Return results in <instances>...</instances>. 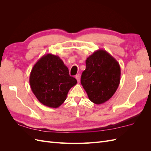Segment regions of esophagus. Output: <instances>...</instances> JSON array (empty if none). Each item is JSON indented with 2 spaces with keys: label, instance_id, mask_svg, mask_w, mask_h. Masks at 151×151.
I'll return each instance as SVG.
<instances>
[{
  "label": "esophagus",
  "instance_id": "34e87169",
  "mask_svg": "<svg viewBox=\"0 0 151 151\" xmlns=\"http://www.w3.org/2000/svg\"><path fill=\"white\" fill-rule=\"evenodd\" d=\"M75 77H76V79L77 81V83H79V82H80V75L79 74H77V75Z\"/></svg>",
  "mask_w": 151,
  "mask_h": 151
}]
</instances>
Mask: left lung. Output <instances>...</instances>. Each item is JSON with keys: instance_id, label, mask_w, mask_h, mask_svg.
Returning a JSON list of instances; mask_svg holds the SVG:
<instances>
[{"instance_id": "obj_1", "label": "left lung", "mask_w": 151, "mask_h": 151, "mask_svg": "<svg viewBox=\"0 0 151 151\" xmlns=\"http://www.w3.org/2000/svg\"><path fill=\"white\" fill-rule=\"evenodd\" d=\"M81 83L94 104L104 103L115 94L120 84L119 63L104 50H98L87 58Z\"/></svg>"}]
</instances>
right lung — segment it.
<instances>
[{
	"label": "right lung",
	"instance_id": "add662e5",
	"mask_svg": "<svg viewBox=\"0 0 151 151\" xmlns=\"http://www.w3.org/2000/svg\"><path fill=\"white\" fill-rule=\"evenodd\" d=\"M29 84L41 103L56 108L65 101L68 91L77 84V80L69 76L68 68L60 57L48 53L32 68Z\"/></svg>",
	"mask_w": 151,
	"mask_h": 151
}]
</instances>
